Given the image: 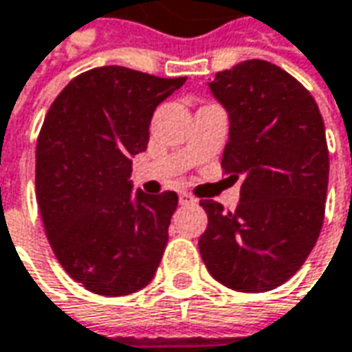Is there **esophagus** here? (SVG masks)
Segmentation results:
<instances>
[{"label": "esophagus", "mask_w": 352, "mask_h": 352, "mask_svg": "<svg viewBox=\"0 0 352 352\" xmlns=\"http://www.w3.org/2000/svg\"><path fill=\"white\" fill-rule=\"evenodd\" d=\"M179 203L181 205H192V203H197V199L192 197L191 192H181L179 195Z\"/></svg>", "instance_id": "obj_1"}]
</instances>
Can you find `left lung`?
<instances>
[{
    "label": "left lung",
    "mask_w": 352,
    "mask_h": 352,
    "mask_svg": "<svg viewBox=\"0 0 352 352\" xmlns=\"http://www.w3.org/2000/svg\"><path fill=\"white\" fill-rule=\"evenodd\" d=\"M228 112L222 169L242 177L240 203L205 199L199 238L206 270L222 285L262 294L287 282L319 238L329 183L325 126L314 96L292 74L244 60L208 82Z\"/></svg>",
    "instance_id": "8db88e82"
}]
</instances>
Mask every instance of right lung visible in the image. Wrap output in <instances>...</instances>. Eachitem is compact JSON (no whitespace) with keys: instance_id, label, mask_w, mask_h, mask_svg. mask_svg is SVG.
Listing matches in <instances>:
<instances>
[{"instance_id":"obj_1","label":"right lung","mask_w":352,"mask_h":352,"mask_svg":"<svg viewBox=\"0 0 352 352\" xmlns=\"http://www.w3.org/2000/svg\"><path fill=\"white\" fill-rule=\"evenodd\" d=\"M187 76L100 67L54 98L37 140L35 191L56 260L88 292L130 296L153 280L177 192H131V157L146 151L155 108Z\"/></svg>"}]
</instances>
